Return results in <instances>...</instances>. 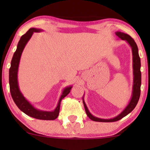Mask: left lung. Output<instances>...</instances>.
<instances>
[{"label": "left lung", "mask_w": 150, "mask_h": 150, "mask_svg": "<svg viewBox=\"0 0 150 150\" xmlns=\"http://www.w3.org/2000/svg\"><path fill=\"white\" fill-rule=\"evenodd\" d=\"M115 35L118 38L122 40H125L132 48V67H133V85H132V97L129 102L128 105L124 108V110L119 114L118 115L115 117L111 119H102L97 117L93 116L91 112H89L87 105H86L85 100L83 97V102L87 116L89 119L94 122H113L118 121L127 115H128L133 110V109L137 106L138 103L139 98H140L141 94V59L139 55V50L138 47L134 40L131 38L128 34L124 33L117 31L115 32Z\"/></svg>", "instance_id": "left-lung-1"}]
</instances>
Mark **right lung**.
I'll list each match as a JSON object with an SVG mask.
<instances>
[{
	"mask_svg": "<svg viewBox=\"0 0 150 150\" xmlns=\"http://www.w3.org/2000/svg\"><path fill=\"white\" fill-rule=\"evenodd\" d=\"M43 30L40 28H31L23 35L18 42L17 49L14 52L13 56L12 57L11 67L9 68V87L10 92H11V97L13 98L14 102L19 108L20 110L24 112L27 115L32 117L38 119V120H54L58 117L59 114V110H60L61 102L69 92L72 87V86L65 87L63 90L62 94H61L60 99L59 100L58 104L57 107L52 111H45V110H39L35 107H34L27 100L24 98L23 94L20 91L19 85H18V71L19 63L21 58L22 53L23 52L24 48H25L26 44L31 38L33 33H39L42 31Z\"/></svg>",
	"mask_w": 150,
	"mask_h": 150,
	"instance_id": "right-lung-1",
	"label": "right lung"
}]
</instances>
